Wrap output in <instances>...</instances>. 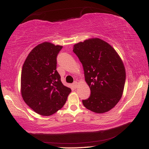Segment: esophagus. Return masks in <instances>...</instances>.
Segmentation results:
<instances>
[{"mask_svg": "<svg viewBox=\"0 0 149 149\" xmlns=\"http://www.w3.org/2000/svg\"><path fill=\"white\" fill-rule=\"evenodd\" d=\"M73 86H74V87L75 88H76L78 86V83L77 81H74V83H73Z\"/></svg>", "mask_w": 149, "mask_h": 149, "instance_id": "1", "label": "esophagus"}]
</instances>
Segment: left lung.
<instances>
[{
    "instance_id": "8db88e82",
    "label": "left lung",
    "mask_w": 149,
    "mask_h": 149,
    "mask_svg": "<svg viewBox=\"0 0 149 149\" xmlns=\"http://www.w3.org/2000/svg\"><path fill=\"white\" fill-rule=\"evenodd\" d=\"M83 64L91 96L83 100L86 109L104 113L113 109L123 96L126 70L120 56L111 45L98 38L85 40L73 47Z\"/></svg>"
}]
</instances>
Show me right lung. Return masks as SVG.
<instances>
[{"label":"right lung","mask_w":149,"mask_h":149,"mask_svg":"<svg viewBox=\"0 0 149 149\" xmlns=\"http://www.w3.org/2000/svg\"><path fill=\"white\" fill-rule=\"evenodd\" d=\"M63 48L50 42L36 45L26 57L21 76L23 100L38 114L49 116L65 104L71 89L61 82L56 56Z\"/></svg>","instance_id":"obj_1"}]
</instances>
